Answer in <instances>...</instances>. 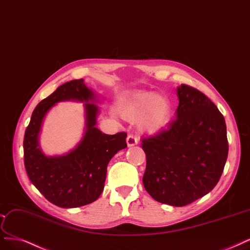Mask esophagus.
<instances>
[{"label":"esophagus","mask_w":250,"mask_h":250,"mask_svg":"<svg viewBox=\"0 0 250 250\" xmlns=\"http://www.w3.org/2000/svg\"><path fill=\"white\" fill-rule=\"evenodd\" d=\"M126 142H127V146H128V147H132V146H135V145H137V143H139V141H137L136 137L133 136V135H131V134H129V135L127 136Z\"/></svg>","instance_id":"1"}]
</instances>
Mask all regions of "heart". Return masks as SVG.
Wrapping results in <instances>:
<instances>
[{"label":"heart","instance_id":"obj_1","mask_svg":"<svg viewBox=\"0 0 250 250\" xmlns=\"http://www.w3.org/2000/svg\"><path fill=\"white\" fill-rule=\"evenodd\" d=\"M118 109L129 121L141 117L140 124L148 132L160 130L167 126L170 118L168 100L151 92H140L125 97L119 102Z\"/></svg>","mask_w":250,"mask_h":250}]
</instances>
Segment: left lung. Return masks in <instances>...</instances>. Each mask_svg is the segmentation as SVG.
Here are the masks:
<instances>
[{
    "label": "left lung",
    "mask_w": 250,
    "mask_h": 250,
    "mask_svg": "<svg viewBox=\"0 0 250 250\" xmlns=\"http://www.w3.org/2000/svg\"><path fill=\"white\" fill-rule=\"evenodd\" d=\"M177 95V118L142 140L147 158L143 183L155 201L183 207L216 186L229 143L225 118L205 94L181 84Z\"/></svg>",
    "instance_id": "obj_1"
}]
</instances>
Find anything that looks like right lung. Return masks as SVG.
I'll return each instance as SVG.
<instances>
[{
	"label": "right lung",
	"mask_w": 250,
	"mask_h": 250,
	"mask_svg": "<svg viewBox=\"0 0 250 250\" xmlns=\"http://www.w3.org/2000/svg\"><path fill=\"white\" fill-rule=\"evenodd\" d=\"M85 102L86 129L82 141L62 157H46L39 145V132L47 111L57 102ZM96 96L83 80L63 83L34 109L23 139L24 167L33 185L45 199L61 208H77L95 202L101 194L109 160L127 147V133H102L96 127Z\"/></svg>",
	"instance_id": "right-lung-1"
}]
</instances>
